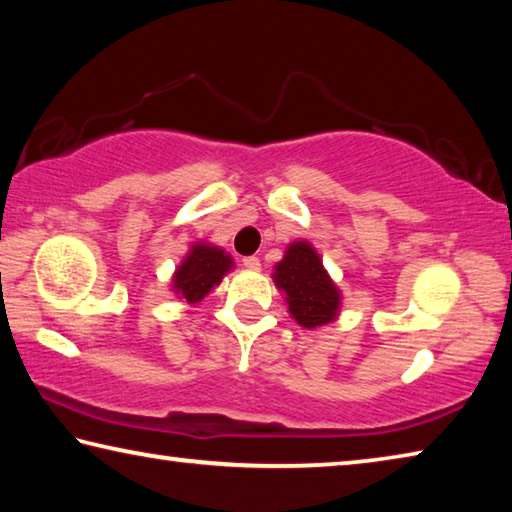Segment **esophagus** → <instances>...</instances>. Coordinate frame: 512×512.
I'll use <instances>...</instances> for the list:
<instances>
[{"label": "esophagus", "instance_id": "esophagus-1", "mask_svg": "<svg viewBox=\"0 0 512 512\" xmlns=\"http://www.w3.org/2000/svg\"><path fill=\"white\" fill-rule=\"evenodd\" d=\"M244 266L248 271H259V268H262V262H259L257 257H244Z\"/></svg>", "mask_w": 512, "mask_h": 512}]
</instances>
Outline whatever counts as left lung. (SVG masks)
<instances>
[{
    "label": "left lung",
    "instance_id": "8db88e82",
    "mask_svg": "<svg viewBox=\"0 0 512 512\" xmlns=\"http://www.w3.org/2000/svg\"><path fill=\"white\" fill-rule=\"evenodd\" d=\"M275 287L284 293L289 314L300 327L316 329L339 318L341 291L336 287L318 250L300 239L273 268Z\"/></svg>",
    "mask_w": 512,
    "mask_h": 512
}]
</instances>
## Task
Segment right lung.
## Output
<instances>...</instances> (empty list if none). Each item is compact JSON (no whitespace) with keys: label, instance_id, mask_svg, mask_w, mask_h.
I'll list each match as a JSON object with an SVG mask.
<instances>
[{"label":"right lung","instance_id":"right-lung-1","mask_svg":"<svg viewBox=\"0 0 512 512\" xmlns=\"http://www.w3.org/2000/svg\"><path fill=\"white\" fill-rule=\"evenodd\" d=\"M232 257L223 248L205 241H196L189 248L176 273L171 277V291L183 298L187 305H198L205 296H210L214 287H219L225 273L232 271Z\"/></svg>","mask_w":512,"mask_h":512}]
</instances>
